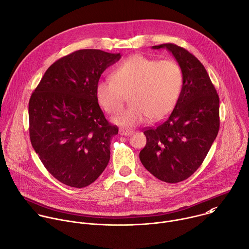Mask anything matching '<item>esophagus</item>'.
I'll use <instances>...</instances> for the list:
<instances>
[{"label":"esophagus","mask_w":249,"mask_h":249,"mask_svg":"<svg viewBox=\"0 0 249 249\" xmlns=\"http://www.w3.org/2000/svg\"><path fill=\"white\" fill-rule=\"evenodd\" d=\"M119 134L122 135V136H130V135L133 134V131L129 130V129L121 128V129H119Z\"/></svg>","instance_id":"34e87169"}]
</instances>
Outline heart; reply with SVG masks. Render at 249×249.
<instances>
[{
    "label": "heart",
    "instance_id": "b5f03b06",
    "mask_svg": "<svg viewBox=\"0 0 249 249\" xmlns=\"http://www.w3.org/2000/svg\"><path fill=\"white\" fill-rule=\"evenodd\" d=\"M110 79L96 85V98L107 113L117 112L129 95V107L111 120L122 127H134L147 119L157 121L176 106L182 89V71L173 60H157L141 54L126 58L116 66Z\"/></svg>",
    "mask_w": 249,
    "mask_h": 249
}]
</instances>
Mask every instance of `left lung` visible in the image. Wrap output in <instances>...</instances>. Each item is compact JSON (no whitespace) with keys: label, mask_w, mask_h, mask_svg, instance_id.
<instances>
[{"label":"left lung","mask_w":249,"mask_h":249,"mask_svg":"<svg viewBox=\"0 0 249 249\" xmlns=\"http://www.w3.org/2000/svg\"><path fill=\"white\" fill-rule=\"evenodd\" d=\"M166 49L177 60L183 76L178 102L162 123L143 131L146 144L140 152L144 168L157 179L178 183L192 176L206 157L219 126V97L202 63L174 44Z\"/></svg>","instance_id":"left-lung-1"}]
</instances>
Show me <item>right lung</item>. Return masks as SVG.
Instances as JSON below:
<instances>
[{"label": "right lung", "instance_id": "obj_1", "mask_svg": "<svg viewBox=\"0 0 249 249\" xmlns=\"http://www.w3.org/2000/svg\"><path fill=\"white\" fill-rule=\"evenodd\" d=\"M121 57L79 50L53 63L29 101V134L45 168L60 183L85 188L107 166L117 126L106 119L96 98L103 72Z\"/></svg>", "mask_w": 249, "mask_h": 249}]
</instances>
